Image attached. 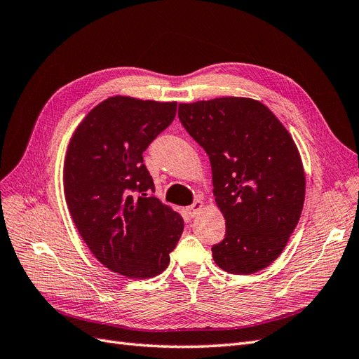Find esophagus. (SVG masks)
<instances>
[{
	"label": "esophagus",
	"instance_id": "esophagus-1",
	"mask_svg": "<svg viewBox=\"0 0 359 359\" xmlns=\"http://www.w3.org/2000/svg\"><path fill=\"white\" fill-rule=\"evenodd\" d=\"M203 206H205V203H203L202 201H196L193 205L187 206V214H189L190 217H196V215L201 212V210L203 208Z\"/></svg>",
	"mask_w": 359,
	"mask_h": 359
}]
</instances>
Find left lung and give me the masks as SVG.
I'll list each match as a JSON object with an SVG mask.
<instances>
[{"mask_svg":"<svg viewBox=\"0 0 359 359\" xmlns=\"http://www.w3.org/2000/svg\"><path fill=\"white\" fill-rule=\"evenodd\" d=\"M178 116L210 157L215 205L226 235L212 247L226 273L266 268L295 231L306 172L295 140L268 107L248 97L180 103Z\"/></svg>","mask_w":359,"mask_h":359,"instance_id":"8db88e82","label":"left lung"}]
</instances>
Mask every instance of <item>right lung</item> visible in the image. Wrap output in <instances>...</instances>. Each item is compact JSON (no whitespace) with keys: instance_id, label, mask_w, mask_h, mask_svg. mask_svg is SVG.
Listing matches in <instances>:
<instances>
[{"instance_id":"1","label":"right lung","mask_w":359,"mask_h":359,"mask_svg":"<svg viewBox=\"0 0 359 359\" xmlns=\"http://www.w3.org/2000/svg\"><path fill=\"white\" fill-rule=\"evenodd\" d=\"M177 115V102L114 95L86 114L64 157V196L94 257L128 278H151L170 262L182 217L149 196L142 153Z\"/></svg>"}]
</instances>
